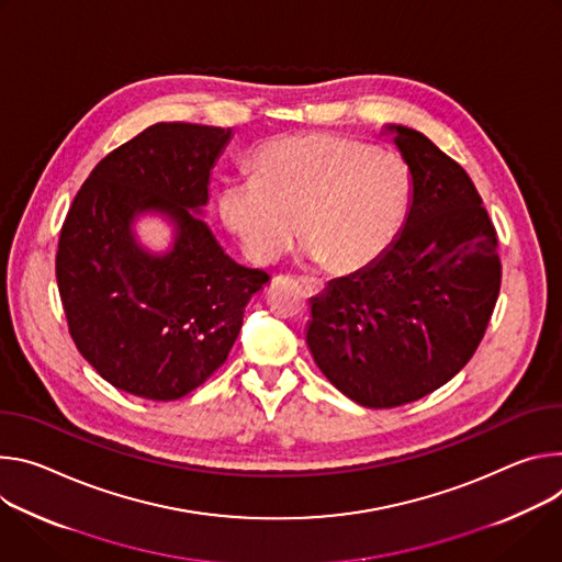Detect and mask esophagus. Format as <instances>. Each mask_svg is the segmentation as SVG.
Here are the masks:
<instances>
[{
    "instance_id": "34e87169",
    "label": "esophagus",
    "mask_w": 562,
    "mask_h": 562,
    "mask_svg": "<svg viewBox=\"0 0 562 562\" xmlns=\"http://www.w3.org/2000/svg\"><path fill=\"white\" fill-rule=\"evenodd\" d=\"M301 285L307 290V294H313V296L324 292V283L317 279H301Z\"/></svg>"
}]
</instances>
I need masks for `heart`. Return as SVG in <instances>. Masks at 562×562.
Here are the masks:
<instances>
[{
	"label": "heart",
	"instance_id": "obj_1",
	"mask_svg": "<svg viewBox=\"0 0 562 562\" xmlns=\"http://www.w3.org/2000/svg\"><path fill=\"white\" fill-rule=\"evenodd\" d=\"M249 180L227 182L218 212L245 257L272 266L294 247L337 277L375 266L413 207V176L391 151L337 134H292L263 143Z\"/></svg>",
	"mask_w": 562,
	"mask_h": 562
}]
</instances>
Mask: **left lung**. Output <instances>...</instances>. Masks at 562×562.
Returning <instances> with one entry per match:
<instances>
[{
	"label": "left lung",
	"instance_id": "1",
	"mask_svg": "<svg viewBox=\"0 0 562 562\" xmlns=\"http://www.w3.org/2000/svg\"><path fill=\"white\" fill-rule=\"evenodd\" d=\"M413 176L389 252L310 299L305 344L324 375L368 408L445 386L467 366L501 292L497 238L467 171L424 134L386 124Z\"/></svg>",
	"mask_w": 562,
	"mask_h": 562
}]
</instances>
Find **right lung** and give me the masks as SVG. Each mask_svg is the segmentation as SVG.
Segmentation results:
<instances>
[{
  "label": "right lung",
  "instance_id": "obj_1",
  "mask_svg": "<svg viewBox=\"0 0 562 562\" xmlns=\"http://www.w3.org/2000/svg\"><path fill=\"white\" fill-rule=\"evenodd\" d=\"M234 132L158 122L102 158L61 225L55 277L80 355L111 386L171 402L227 359L270 277L225 255L207 221L210 176ZM172 227L162 254L135 225Z\"/></svg>",
  "mask_w": 562,
  "mask_h": 562
}]
</instances>
